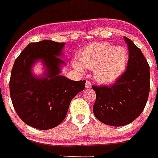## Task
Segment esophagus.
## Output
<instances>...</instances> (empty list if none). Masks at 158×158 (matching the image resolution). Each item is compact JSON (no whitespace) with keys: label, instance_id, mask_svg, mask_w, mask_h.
Listing matches in <instances>:
<instances>
[{"label":"esophagus","instance_id":"1","mask_svg":"<svg viewBox=\"0 0 158 158\" xmlns=\"http://www.w3.org/2000/svg\"><path fill=\"white\" fill-rule=\"evenodd\" d=\"M92 86V84L91 82H89V81H86V83H85V88L86 89H90Z\"/></svg>","mask_w":158,"mask_h":158}]
</instances>
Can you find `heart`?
I'll list each match as a JSON object with an SVG mask.
<instances>
[{"label": "heart", "instance_id": "obj_1", "mask_svg": "<svg viewBox=\"0 0 158 158\" xmlns=\"http://www.w3.org/2000/svg\"><path fill=\"white\" fill-rule=\"evenodd\" d=\"M81 59L86 68L94 69L96 81L110 85L126 71L129 53L123 47H115L107 42H94L82 50ZM83 65L78 60L73 61V65L78 70H84Z\"/></svg>", "mask_w": 158, "mask_h": 158}]
</instances>
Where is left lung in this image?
<instances>
[{
	"instance_id": "8db88e82",
	"label": "left lung",
	"mask_w": 158,
	"mask_h": 158,
	"mask_svg": "<svg viewBox=\"0 0 158 158\" xmlns=\"http://www.w3.org/2000/svg\"><path fill=\"white\" fill-rule=\"evenodd\" d=\"M129 60L127 70L112 85L93 86L96 102L93 113L104 124L127 125L143 111L150 93V66L139 48L127 37Z\"/></svg>"
}]
</instances>
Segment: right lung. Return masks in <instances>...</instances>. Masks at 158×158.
Returning a JSON list of instances; mask_svg holds the SVG:
<instances>
[{
  "label": "right lung",
  "instance_id": "add662e5",
  "mask_svg": "<svg viewBox=\"0 0 158 158\" xmlns=\"http://www.w3.org/2000/svg\"><path fill=\"white\" fill-rule=\"evenodd\" d=\"M65 43L43 40L29 43L14 62L9 89L17 115L26 124L49 130L65 119L71 100L85 89V81H72L60 75L65 65L60 58ZM41 61L44 74L36 77L32 67Z\"/></svg>",
  "mask_w": 158,
  "mask_h": 158
}]
</instances>
